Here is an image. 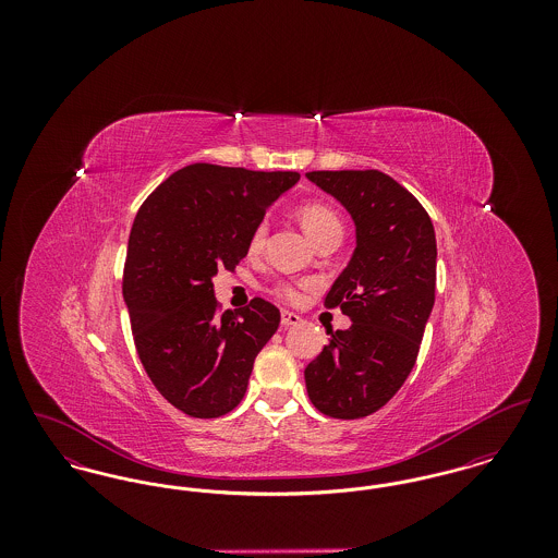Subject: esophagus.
<instances>
[{
    "mask_svg": "<svg viewBox=\"0 0 558 558\" xmlns=\"http://www.w3.org/2000/svg\"><path fill=\"white\" fill-rule=\"evenodd\" d=\"M280 322H282V326L284 328H289V326H296V324H301L303 322V318L299 316V314H294V312H282V316H280Z\"/></svg>",
    "mask_w": 558,
    "mask_h": 558,
    "instance_id": "obj_1",
    "label": "esophagus"
}]
</instances>
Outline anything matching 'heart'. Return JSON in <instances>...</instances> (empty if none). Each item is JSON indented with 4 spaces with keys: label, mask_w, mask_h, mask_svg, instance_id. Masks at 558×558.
<instances>
[{
    "label": "heart",
    "mask_w": 558,
    "mask_h": 558,
    "mask_svg": "<svg viewBox=\"0 0 558 558\" xmlns=\"http://www.w3.org/2000/svg\"><path fill=\"white\" fill-rule=\"evenodd\" d=\"M296 215H299V221H301L303 230L307 232V236L314 240V244H316L318 240L330 236V234H343V223H341L339 215L332 211L330 207L322 205V203H307V205L299 207ZM266 234L267 223L266 221H259V223L253 228L251 239H248V248H251L253 253L264 246ZM274 292H276L278 296H282V299H289V301L299 296V292H296V289H294L292 284H280V287L274 289Z\"/></svg>",
    "instance_id": "b5f03b06"
}]
</instances>
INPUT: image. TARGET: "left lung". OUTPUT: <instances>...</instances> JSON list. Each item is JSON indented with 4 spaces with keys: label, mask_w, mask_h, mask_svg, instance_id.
I'll list each match as a JSON object with an SVG mask.
<instances>
[{
    "label": "left lung",
    "mask_w": 558,
    "mask_h": 558,
    "mask_svg": "<svg viewBox=\"0 0 558 558\" xmlns=\"http://www.w3.org/2000/svg\"><path fill=\"white\" fill-rule=\"evenodd\" d=\"M355 223V251L326 294L347 330L305 368L312 403L330 418L380 410L414 368L435 303L437 242L425 207L383 171H310Z\"/></svg>",
    "instance_id": "8db88e82"
}]
</instances>
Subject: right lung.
<instances>
[{"mask_svg":"<svg viewBox=\"0 0 558 558\" xmlns=\"http://www.w3.org/2000/svg\"><path fill=\"white\" fill-rule=\"evenodd\" d=\"M299 178L194 162L133 219L123 271L133 343L160 396L192 418L239 405L257 353L278 330L280 312L262 296L219 314L213 276L239 266L253 228Z\"/></svg>","mask_w":558,"mask_h":558,"instance_id":"add662e5","label":"right lung"}]
</instances>
